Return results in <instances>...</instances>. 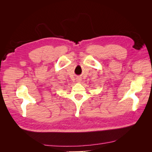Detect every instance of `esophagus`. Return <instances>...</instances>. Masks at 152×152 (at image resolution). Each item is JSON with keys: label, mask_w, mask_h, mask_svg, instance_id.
<instances>
[{"label": "esophagus", "mask_w": 152, "mask_h": 152, "mask_svg": "<svg viewBox=\"0 0 152 152\" xmlns=\"http://www.w3.org/2000/svg\"><path fill=\"white\" fill-rule=\"evenodd\" d=\"M77 81H78V82H80V81H81V79H80V78H78V79H77Z\"/></svg>", "instance_id": "esophagus-1"}]
</instances>
